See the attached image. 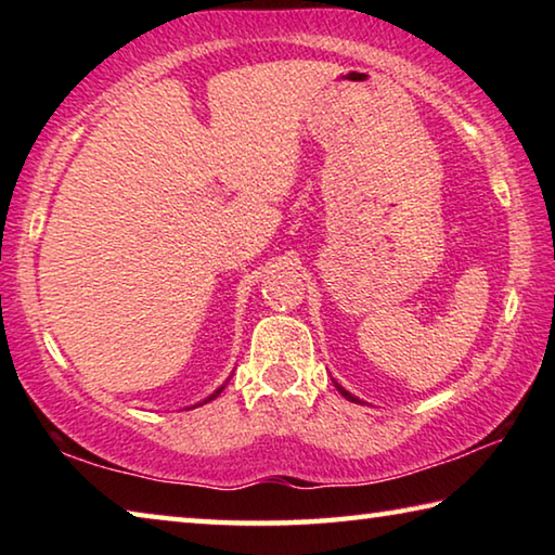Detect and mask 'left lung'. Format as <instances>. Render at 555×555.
Wrapping results in <instances>:
<instances>
[{
	"label": "left lung",
	"mask_w": 555,
	"mask_h": 555,
	"mask_svg": "<svg viewBox=\"0 0 555 555\" xmlns=\"http://www.w3.org/2000/svg\"><path fill=\"white\" fill-rule=\"evenodd\" d=\"M337 389H340V393H343V397H345V399H347V401H360V399H354V397H352V393H350V391H345V389H343V387H337Z\"/></svg>",
	"instance_id": "8db88e82"
}]
</instances>
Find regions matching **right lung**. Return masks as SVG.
Returning a JSON list of instances; mask_svg holds the SVG:
<instances>
[{
  "label": "right lung",
  "instance_id": "1",
  "mask_svg": "<svg viewBox=\"0 0 555 555\" xmlns=\"http://www.w3.org/2000/svg\"><path fill=\"white\" fill-rule=\"evenodd\" d=\"M220 391H222V387H220V389H218V391H215V393H212V397H208V399H205V403H208V401H212V399H215V397H218V393H220Z\"/></svg>",
  "mask_w": 555,
  "mask_h": 555
}]
</instances>
